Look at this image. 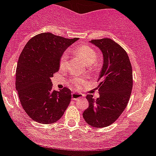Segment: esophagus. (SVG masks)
Wrapping results in <instances>:
<instances>
[{
  "instance_id": "esophagus-1",
  "label": "esophagus",
  "mask_w": 156,
  "mask_h": 156,
  "mask_svg": "<svg viewBox=\"0 0 156 156\" xmlns=\"http://www.w3.org/2000/svg\"><path fill=\"white\" fill-rule=\"evenodd\" d=\"M83 98V95L81 94V93H72V99L73 100H78V99Z\"/></svg>"
}]
</instances>
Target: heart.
Wrapping results in <instances>:
<instances>
[{
  "label": "heart",
  "mask_w": 156,
  "mask_h": 156,
  "mask_svg": "<svg viewBox=\"0 0 156 156\" xmlns=\"http://www.w3.org/2000/svg\"><path fill=\"white\" fill-rule=\"evenodd\" d=\"M74 52L75 55L79 56L81 59L85 62L86 66L88 67H92L94 63H97V59H98V55L97 52L93 49L92 47L87 44H81L78 46L74 49ZM67 54L63 53L61 55V57L59 59V67L60 68H64L66 67L67 64ZM71 82L74 84L76 87L83 85L86 81L83 78H73L71 79Z\"/></svg>",
  "instance_id": "b5f03b06"
}]
</instances>
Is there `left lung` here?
Instances as JSON below:
<instances>
[{
  "instance_id": "8db88e82",
  "label": "left lung",
  "mask_w": 156,
  "mask_h": 156,
  "mask_svg": "<svg viewBox=\"0 0 156 156\" xmlns=\"http://www.w3.org/2000/svg\"><path fill=\"white\" fill-rule=\"evenodd\" d=\"M90 42L103 53L104 64L98 78L100 97L88 94L89 108L83 112L86 123L96 128L112 125L125 110L133 88V70L126 52L110 38Z\"/></svg>"
}]
</instances>
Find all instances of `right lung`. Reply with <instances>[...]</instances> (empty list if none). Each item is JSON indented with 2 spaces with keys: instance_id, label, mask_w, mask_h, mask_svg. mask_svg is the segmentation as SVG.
Here are the masks:
<instances>
[{
  "instance_id": "add662e5",
  "label": "right lung",
  "mask_w": 156,
  "mask_h": 156,
  "mask_svg": "<svg viewBox=\"0 0 156 156\" xmlns=\"http://www.w3.org/2000/svg\"><path fill=\"white\" fill-rule=\"evenodd\" d=\"M78 38L37 34L27 43L19 58L16 88L22 107L30 118L41 124H51L63 116L71 99L67 87L55 91L51 78L59 69L63 52Z\"/></svg>"
}]
</instances>
